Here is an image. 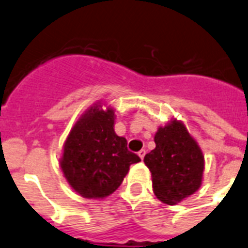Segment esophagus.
<instances>
[{
    "mask_svg": "<svg viewBox=\"0 0 248 248\" xmlns=\"http://www.w3.org/2000/svg\"><path fill=\"white\" fill-rule=\"evenodd\" d=\"M137 154H139V156H140L141 159H143V157H145V155H146V150H143V149L140 150V151H139Z\"/></svg>",
    "mask_w": 248,
    "mask_h": 248,
    "instance_id": "obj_1",
    "label": "esophagus"
}]
</instances>
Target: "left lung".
<instances>
[{
  "mask_svg": "<svg viewBox=\"0 0 248 248\" xmlns=\"http://www.w3.org/2000/svg\"><path fill=\"white\" fill-rule=\"evenodd\" d=\"M156 147L145 155L153 176L154 193L174 205L198 190L204 171V156L183 122L172 120L155 135Z\"/></svg>",
  "mask_w": 248,
  "mask_h": 248,
  "instance_id": "obj_1",
  "label": "left lung"
}]
</instances>
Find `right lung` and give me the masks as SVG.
Listing matches in <instances>:
<instances>
[{"label": "right lung", "mask_w": 248, "mask_h": 248, "mask_svg": "<svg viewBox=\"0 0 248 248\" xmlns=\"http://www.w3.org/2000/svg\"><path fill=\"white\" fill-rule=\"evenodd\" d=\"M114 111L95 105L82 114L64 143L60 166L66 182L79 195L105 198L122 184L130 165L141 161L116 135Z\"/></svg>", "instance_id": "right-lung-1"}]
</instances>
